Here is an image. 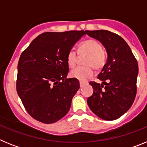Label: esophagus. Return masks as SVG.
Here are the masks:
<instances>
[{"label": "esophagus", "mask_w": 147, "mask_h": 147, "mask_svg": "<svg viewBox=\"0 0 147 147\" xmlns=\"http://www.w3.org/2000/svg\"><path fill=\"white\" fill-rule=\"evenodd\" d=\"M80 87H81V88H82V87L85 85V83L82 82H80Z\"/></svg>", "instance_id": "obj_1"}]
</instances>
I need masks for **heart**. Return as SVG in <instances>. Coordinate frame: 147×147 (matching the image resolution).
<instances>
[{
    "label": "heart",
    "instance_id": "heart-1",
    "mask_svg": "<svg viewBox=\"0 0 147 147\" xmlns=\"http://www.w3.org/2000/svg\"><path fill=\"white\" fill-rule=\"evenodd\" d=\"M80 53H85L88 57L85 59L86 66L78 67L72 70L70 75L80 81L85 82L91 78L93 75V68L96 70L102 69L105 64L106 56L103 51L102 45L95 40H88L80 46ZM77 61L76 54L74 50H71L67 54V63L70 67H74Z\"/></svg>",
    "mask_w": 147,
    "mask_h": 147
}]
</instances>
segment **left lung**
<instances>
[{
  "instance_id": "obj_1",
  "label": "left lung",
  "mask_w": 147,
  "mask_h": 147,
  "mask_svg": "<svg viewBox=\"0 0 147 147\" xmlns=\"http://www.w3.org/2000/svg\"><path fill=\"white\" fill-rule=\"evenodd\" d=\"M105 46L107 59L98 79L102 84L89 83L93 88L87 102L94 114L107 121L120 118L134 102L138 66L130 48L119 35L107 30L85 31Z\"/></svg>"
}]
</instances>
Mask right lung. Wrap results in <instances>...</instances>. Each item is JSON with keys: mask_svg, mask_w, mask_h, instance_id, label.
Segmentation results:
<instances>
[{"mask_svg": "<svg viewBox=\"0 0 147 147\" xmlns=\"http://www.w3.org/2000/svg\"><path fill=\"white\" fill-rule=\"evenodd\" d=\"M84 34L82 30L45 32L20 55L17 92L28 113L36 120L52 124L69 111L80 82L66 78L67 54Z\"/></svg>", "mask_w": 147, "mask_h": 147, "instance_id": "add662e5", "label": "right lung"}]
</instances>
